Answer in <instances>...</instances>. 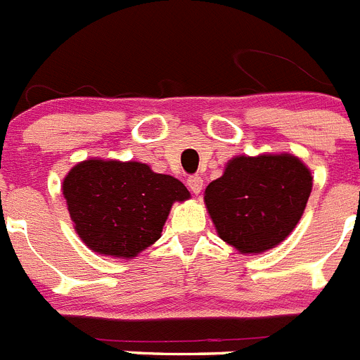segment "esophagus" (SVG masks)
I'll use <instances>...</instances> for the list:
<instances>
[{
  "label": "esophagus",
  "instance_id": "obj_1",
  "mask_svg": "<svg viewBox=\"0 0 360 360\" xmlns=\"http://www.w3.org/2000/svg\"><path fill=\"white\" fill-rule=\"evenodd\" d=\"M187 186H189L191 193L198 195L200 191H202V187H203V178L198 176V174H195V176H189V178H187Z\"/></svg>",
  "mask_w": 360,
  "mask_h": 360
}]
</instances>
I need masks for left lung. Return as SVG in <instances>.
Returning a JSON list of instances; mask_svg holds the SVG:
<instances>
[{
    "label": "left lung",
    "mask_w": 360,
    "mask_h": 360,
    "mask_svg": "<svg viewBox=\"0 0 360 360\" xmlns=\"http://www.w3.org/2000/svg\"><path fill=\"white\" fill-rule=\"evenodd\" d=\"M314 176L290 153L238 155L203 202L218 236L241 254H263L290 236L307 209Z\"/></svg>",
    "instance_id": "1"
}]
</instances>
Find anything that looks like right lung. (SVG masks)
<instances>
[{
    "label": "right lung",
    "instance_id": "add662e5",
    "mask_svg": "<svg viewBox=\"0 0 360 360\" xmlns=\"http://www.w3.org/2000/svg\"><path fill=\"white\" fill-rule=\"evenodd\" d=\"M73 229L101 256L133 259L162 236L174 202L191 193L171 174L135 160L88 158L63 180Z\"/></svg>",
    "mask_w": 360,
    "mask_h": 360
}]
</instances>
